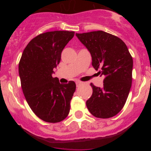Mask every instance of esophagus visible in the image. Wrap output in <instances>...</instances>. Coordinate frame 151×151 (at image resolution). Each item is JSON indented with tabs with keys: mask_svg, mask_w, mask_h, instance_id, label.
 <instances>
[{
	"mask_svg": "<svg viewBox=\"0 0 151 151\" xmlns=\"http://www.w3.org/2000/svg\"><path fill=\"white\" fill-rule=\"evenodd\" d=\"M81 84H82V82H81V81H77V82H76V85H77V87H79V86L81 85Z\"/></svg>",
	"mask_w": 151,
	"mask_h": 151,
	"instance_id": "esophagus-1",
	"label": "esophagus"
}]
</instances>
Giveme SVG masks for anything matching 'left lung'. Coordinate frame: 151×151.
I'll return each mask as SVG.
<instances>
[{"mask_svg":"<svg viewBox=\"0 0 151 151\" xmlns=\"http://www.w3.org/2000/svg\"><path fill=\"white\" fill-rule=\"evenodd\" d=\"M76 35L91 53L93 68L104 76L102 88L90 84L93 93L86 102L87 109L95 117H113L124 106L131 89L132 56L122 40L108 32L98 30Z\"/></svg>","mask_w":151,"mask_h":151,"instance_id":"left-lung-1","label":"left lung"}]
</instances>
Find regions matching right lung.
<instances>
[{
  "label": "right lung",
  "instance_id": "obj_1",
  "mask_svg": "<svg viewBox=\"0 0 151 151\" xmlns=\"http://www.w3.org/2000/svg\"><path fill=\"white\" fill-rule=\"evenodd\" d=\"M74 35L73 31H52L38 35L26 46L19 62V75L26 101L42 121L58 123L68 116L75 91L73 81L60 84L52 76L61 53Z\"/></svg>",
  "mask_w": 151,
  "mask_h": 151
}]
</instances>
